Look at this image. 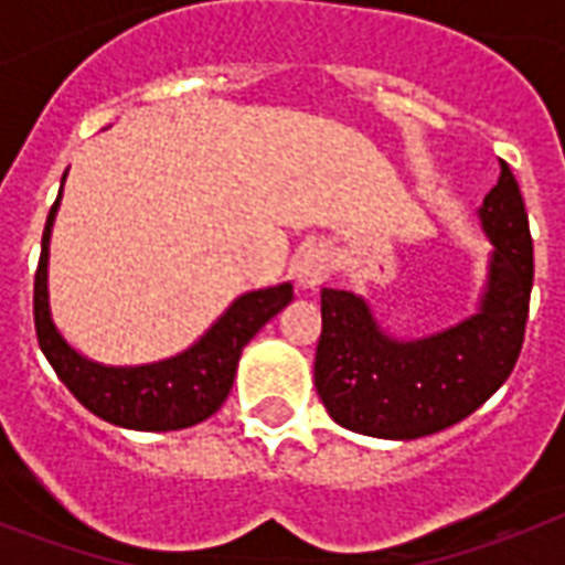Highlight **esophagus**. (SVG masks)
Instances as JSON below:
<instances>
[{"mask_svg":"<svg viewBox=\"0 0 565 565\" xmlns=\"http://www.w3.org/2000/svg\"><path fill=\"white\" fill-rule=\"evenodd\" d=\"M292 273H296L301 287H319L331 275V255H328V248L322 243H308L296 255Z\"/></svg>","mask_w":565,"mask_h":565,"instance_id":"obj_1","label":"esophagus"}]
</instances>
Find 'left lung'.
Returning a JSON list of instances; mask_svg holds the SVG:
<instances>
[{"label":"left lung","instance_id":"1","mask_svg":"<svg viewBox=\"0 0 565 565\" xmlns=\"http://www.w3.org/2000/svg\"><path fill=\"white\" fill-rule=\"evenodd\" d=\"M499 163V184L478 211L495 252L472 319L428 340L395 343L366 301L322 290L313 384L337 425L381 439L428 437L478 411L510 377L525 343L534 239L516 175Z\"/></svg>","mask_w":565,"mask_h":565}]
</instances>
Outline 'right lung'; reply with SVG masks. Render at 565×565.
I'll return each mask as SVG.
<instances>
[{"label":"right lung","instance_id":"add662e5","mask_svg":"<svg viewBox=\"0 0 565 565\" xmlns=\"http://www.w3.org/2000/svg\"><path fill=\"white\" fill-rule=\"evenodd\" d=\"M57 193L43 228V252L34 273V331L38 343L66 390L99 419L131 430H179L207 419L228 398L243 345L292 301V287H269L239 296L225 317L179 358L149 366H102L73 352L49 317L46 260Z\"/></svg>","mask_w":565,"mask_h":565}]
</instances>
